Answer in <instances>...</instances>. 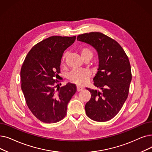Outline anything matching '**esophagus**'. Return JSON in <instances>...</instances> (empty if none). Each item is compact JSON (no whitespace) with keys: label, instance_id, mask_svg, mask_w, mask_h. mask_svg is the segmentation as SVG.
Here are the masks:
<instances>
[{"label":"esophagus","instance_id":"obj_1","mask_svg":"<svg viewBox=\"0 0 152 152\" xmlns=\"http://www.w3.org/2000/svg\"><path fill=\"white\" fill-rule=\"evenodd\" d=\"M83 89V87H81V86H77V91H82Z\"/></svg>","mask_w":152,"mask_h":152}]
</instances>
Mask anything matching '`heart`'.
I'll return each instance as SVG.
<instances>
[{
  "instance_id": "b5f03b06",
  "label": "heart",
  "mask_w": 152,
  "mask_h": 152,
  "mask_svg": "<svg viewBox=\"0 0 152 152\" xmlns=\"http://www.w3.org/2000/svg\"><path fill=\"white\" fill-rule=\"evenodd\" d=\"M80 54L83 60L87 58H92L93 56V52L92 51L87 47H83L80 49ZM66 55H64L63 57L62 62L64 61ZM91 76V72L87 69H74L71 71L68 76V78L69 81L72 83H74L77 85H83L86 83Z\"/></svg>"
}]
</instances>
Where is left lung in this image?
<instances>
[{
	"mask_svg": "<svg viewBox=\"0 0 152 152\" xmlns=\"http://www.w3.org/2000/svg\"><path fill=\"white\" fill-rule=\"evenodd\" d=\"M77 39L94 48L99 58L93 81L102 92L86 88L91 97L85 105L86 113L94 121H108L118 114L128 97L132 80L128 56L115 40L100 32L81 34Z\"/></svg>",
	"mask_w": 152,
	"mask_h": 152,
	"instance_id": "left-lung-1",
	"label": "left lung"
}]
</instances>
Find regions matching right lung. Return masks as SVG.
<instances>
[{
	"label": "right lung",
	"instance_id": "add662e5",
	"mask_svg": "<svg viewBox=\"0 0 152 152\" xmlns=\"http://www.w3.org/2000/svg\"><path fill=\"white\" fill-rule=\"evenodd\" d=\"M76 38L52 36L43 39L30 50L22 66L21 88L26 103L32 114L43 122L61 121L76 92L75 84L68 83L60 88L57 80L63 53Z\"/></svg>",
	"mask_w": 152,
	"mask_h": 152
}]
</instances>
